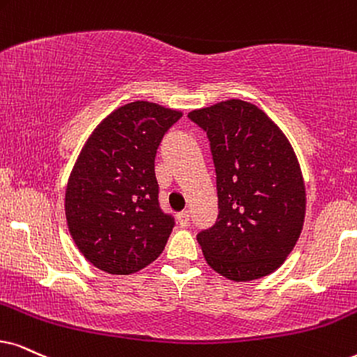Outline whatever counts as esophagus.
<instances>
[{"label":"esophagus","instance_id":"obj_1","mask_svg":"<svg viewBox=\"0 0 357 357\" xmlns=\"http://www.w3.org/2000/svg\"><path fill=\"white\" fill-rule=\"evenodd\" d=\"M178 222L181 227H188L189 222H191V215H189L188 211L181 212V214H178Z\"/></svg>","mask_w":357,"mask_h":357}]
</instances>
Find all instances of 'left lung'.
I'll return each instance as SVG.
<instances>
[{"label": "left lung", "instance_id": "1", "mask_svg": "<svg viewBox=\"0 0 357 357\" xmlns=\"http://www.w3.org/2000/svg\"><path fill=\"white\" fill-rule=\"evenodd\" d=\"M188 119L209 139L219 215L197 234L206 261L236 282L272 273L298 241L305 184L285 135L260 108L232 98Z\"/></svg>", "mask_w": 357, "mask_h": 357}]
</instances>
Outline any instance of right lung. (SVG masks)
Instances as JSON below:
<instances>
[{"mask_svg":"<svg viewBox=\"0 0 357 357\" xmlns=\"http://www.w3.org/2000/svg\"><path fill=\"white\" fill-rule=\"evenodd\" d=\"M181 112L132 102L90 135L72 169L66 218L82 255L112 275L145 268L165 250L174 218L161 209L155 158Z\"/></svg>","mask_w":357,"mask_h":357,"instance_id":"obj_1","label":"right lung"}]
</instances>
